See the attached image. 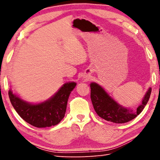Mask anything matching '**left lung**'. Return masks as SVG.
Listing matches in <instances>:
<instances>
[{
	"label": "left lung",
	"instance_id": "left-lung-1",
	"mask_svg": "<svg viewBox=\"0 0 160 160\" xmlns=\"http://www.w3.org/2000/svg\"><path fill=\"white\" fill-rule=\"evenodd\" d=\"M90 88L92 103L97 115L104 120L116 123L128 122L139 115L147 104L152 91L151 88L148 89L142 100V104L136 111H133L118 104L98 84L92 82Z\"/></svg>",
	"mask_w": 160,
	"mask_h": 160
}]
</instances>
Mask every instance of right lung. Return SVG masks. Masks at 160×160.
I'll return each mask as SVG.
<instances>
[{
	"label": "right lung",
	"instance_id": "right-lung-1",
	"mask_svg": "<svg viewBox=\"0 0 160 160\" xmlns=\"http://www.w3.org/2000/svg\"><path fill=\"white\" fill-rule=\"evenodd\" d=\"M75 86L74 82L65 83L50 99L36 104L24 101L11 90L8 95L12 107L23 120L37 128H46L57 125L63 118L70 94Z\"/></svg>",
	"mask_w": 160,
	"mask_h": 160
}]
</instances>
